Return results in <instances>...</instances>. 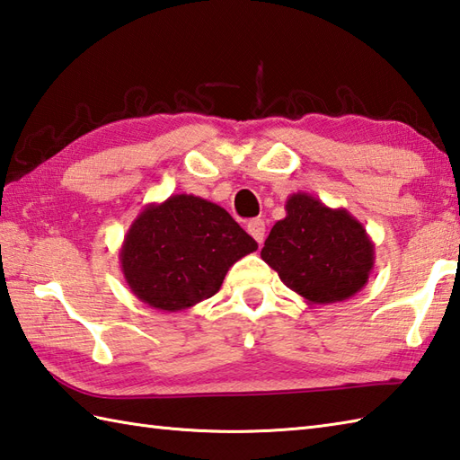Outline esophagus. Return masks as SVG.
Instances as JSON below:
<instances>
[{
	"mask_svg": "<svg viewBox=\"0 0 460 460\" xmlns=\"http://www.w3.org/2000/svg\"><path fill=\"white\" fill-rule=\"evenodd\" d=\"M247 231H249V235L259 243V245H261L262 241H265V221H262V219L249 221L247 223Z\"/></svg>",
	"mask_w": 460,
	"mask_h": 460,
	"instance_id": "obj_1",
	"label": "esophagus"
}]
</instances>
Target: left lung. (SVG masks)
Wrapping results in <instances>:
<instances>
[{"mask_svg":"<svg viewBox=\"0 0 460 460\" xmlns=\"http://www.w3.org/2000/svg\"><path fill=\"white\" fill-rule=\"evenodd\" d=\"M287 217L275 223L261 257L308 305L341 302L366 287L376 247L348 209H332L310 193L287 199Z\"/></svg>","mask_w":460,"mask_h":460,"instance_id":"8db88e82","label":"left lung"}]
</instances>
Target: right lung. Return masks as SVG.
<instances>
[{
	"instance_id": "1",
	"label": "right lung",
	"mask_w": 460,
	"mask_h": 460,
	"mask_svg": "<svg viewBox=\"0 0 460 460\" xmlns=\"http://www.w3.org/2000/svg\"><path fill=\"white\" fill-rule=\"evenodd\" d=\"M252 251L257 241L217 203L180 193L138 213L124 235L120 269L144 305L178 312L211 298Z\"/></svg>"
}]
</instances>
